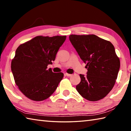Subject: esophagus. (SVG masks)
Masks as SVG:
<instances>
[{"instance_id": "esophagus-1", "label": "esophagus", "mask_w": 131, "mask_h": 131, "mask_svg": "<svg viewBox=\"0 0 131 131\" xmlns=\"http://www.w3.org/2000/svg\"><path fill=\"white\" fill-rule=\"evenodd\" d=\"M65 75H66V76H68V77H70V76H72V74H71L67 73H65Z\"/></svg>"}]
</instances>
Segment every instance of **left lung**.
I'll return each mask as SVG.
<instances>
[{"mask_svg":"<svg viewBox=\"0 0 131 131\" xmlns=\"http://www.w3.org/2000/svg\"><path fill=\"white\" fill-rule=\"evenodd\" d=\"M69 40L88 70L86 76L80 74L77 92L90 101L104 98L113 88L120 67L114 46L92 34L71 35Z\"/></svg>","mask_w":131,"mask_h":131,"instance_id":"obj_1","label":"left lung"}]
</instances>
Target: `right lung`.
<instances>
[{"label": "right lung", "instance_id": "obj_1", "mask_svg": "<svg viewBox=\"0 0 131 131\" xmlns=\"http://www.w3.org/2000/svg\"><path fill=\"white\" fill-rule=\"evenodd\" d=\"M66 36H37L18 46L11 68L15 83L30 100L42 101L49 97L63 77L47 66L52 64Z\"/></svg>", "mask_w": 131, "mask_h": 131}]
</instances>
